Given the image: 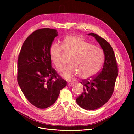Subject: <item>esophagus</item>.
<instances>
[{"label": "esophagus", "instance_id": "34e87169", "mask_svg": "<svg viewBox=\"0 0 134 134\" xmlns=\"http://www.w3.org/2000/svg\"><path fill=\"white\" fill-rule=\"evenodd\" d=\"M68 85L69 86L71 87V86H73L74 85V84H72V83H68Z\"/></svg>", "mask_w": 134, "mask_h": 134}]
</instances>
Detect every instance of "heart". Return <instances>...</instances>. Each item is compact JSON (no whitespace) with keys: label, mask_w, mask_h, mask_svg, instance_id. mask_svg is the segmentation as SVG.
Returning a JSON list of instances; mask_svg holds the SVG:
<instances>
[{"label":"heart","mask_w":134,"mask_h":134,"mask_svg":"<svg viewBox=\"0 0 134 134\" xmlns=\"http://www.w3.org/2000/svg\"><path fill=\"white\" fill-rule=\"evenodd\" d=\"M65 50L74 54L69 62L70 65L62 69L61 76L67 80L76 79L79 76L82 79H89L96 76L105 61L103 51L78 35H69L63 41V47L57 43L51 45L49 55L52 62L59 70L62 63L61 53Z\"/></svg>","instance_id":"b5f03b06"}]
</instances>
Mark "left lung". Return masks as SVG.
Returning <instances> with one entry per match:
<instances>
[{
	"label": "left lung",
	"instance_id": "1",
	"mask_svg": "<svg viewBox=\"0 0 134 134\" xmlns=\"http://www.w3.org/2000/svg\"><path fill=\"white\" fill-rule=\"evenodd\" d=\"M87 35L96 38L105 55L104 63L98 74L91 79L80 82L84 91L76 99L80 107L91 110L100 108L109 100L118 74L115 56L110 44L96 34L91 33Z\"/></svg>",
	"mask_w": 134,
	"mask_h": 134
}]
</instances>
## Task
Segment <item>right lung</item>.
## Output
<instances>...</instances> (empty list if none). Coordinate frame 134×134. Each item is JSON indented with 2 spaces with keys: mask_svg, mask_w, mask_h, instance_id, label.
I'll use <instances>...</instances> for the list:
<instances>
[{
  "mask_svg": "<svg viewBox=\"0 0 134 134\" xmlns=\"http://www.w3.org/2000/svg\"><path fill=\"white\" fill-rule=\"evenodd\" d=\"M57 36L56 29L35 30L25 41L18 57V84L27 99L41 109L53 105L67 83L51 66L49 49Z\"/></svg>",
  "mask_w": 134,
  "mask_h": 134,
  "instance_id": "add662e5",
  "label": "right lung"
}]
</instances>
